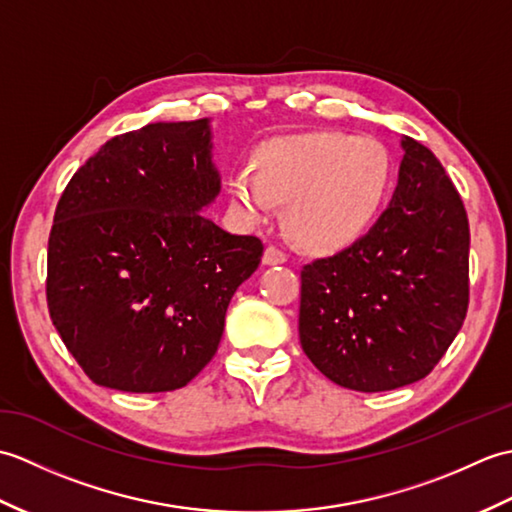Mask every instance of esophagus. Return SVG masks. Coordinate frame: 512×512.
<instances>
[{"mask_svg": "<svg viewBox=\"0 0 512 512\" xmlns=\"http://www.w3.org/2000/svg\"><path fill=\"white\" fill-rule=\"evenodd\" d=\"M288 259V253L284 248H279L275 244H270L266 250H264V264L266 266H275V264H284Z\"/></svg>", "mask_w": 512, "mask_h": 512, "instance_id": "esophagus-1", "label": "esophagus"}]
</instances>
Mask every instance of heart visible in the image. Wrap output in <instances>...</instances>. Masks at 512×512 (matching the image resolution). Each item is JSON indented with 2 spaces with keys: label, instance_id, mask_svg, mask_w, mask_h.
<instances>
[{
  "label": "heart",
  "instance_id": "obj_1",
  "mask_svg": "<svg viewBox=\"0 0 512 512\" xmlns=\"http://www.w3.org/2000/svg\"><path fill=\"white\" fill-rule=\"evenodd\" d=\"M391 184V156L376 138L343 132L281 136L255 151V169L237 167L231 198L248 220L262 222L286 202V226L297 242L334 248L363 233Z\"/></svg>",
  "mask_w": 512,
  "mask_h": 512
}]
</instances>
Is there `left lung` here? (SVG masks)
<instances>
[{"mask_svg": "<svg viewBox=\"0 0 512 512\" xmlns=\"http://www.w3.org/2000/svg\"><path fill=\"white\" fill-rule=\"evenodd\" d=\"M398 187L361 239L301 268L299 341L336 385L431 374L469 310V217L440 160L405 136Z\"/></svg>", "mask_w": 512, "mask_h": 512, "instance_id": "left-lung-1", "label": "left lung"}]
</instances>
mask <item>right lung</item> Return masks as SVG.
I'll return each mask as SVG.
<instances>
[{"label":"right lung","instance_id":"add662e5","mask_svg":"<svg viewBox=\"0 0 512 512\" xmlns=\"http://www.w3.org/2000/svg\"><path fill=\"white\" fill-rule=\"evenodd\" d=\"M220 193L202 121L114 136L70 178L48 239L46 299L92 383L158 394L198 376L264 255L202 215Z\"/></svg>","mask_w":512,"mask_h":512}]
</instances>
